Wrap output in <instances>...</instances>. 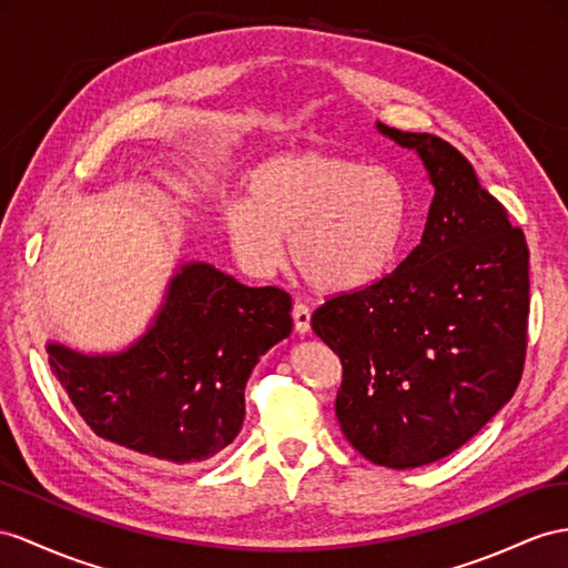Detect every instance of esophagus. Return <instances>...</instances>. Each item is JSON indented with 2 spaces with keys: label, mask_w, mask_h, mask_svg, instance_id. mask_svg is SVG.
<instances>
[{
  "label": "esophagus",
  "mask_w": 568,
  "mask_h": 568,
  "mask_svg": "<svg viewBox=\"0 0 568 568\" xmlns=\"http://www.w3.org/2000/svg\"><path fill=\"white\" fill-rule=\"evenodd\" d=\"M293 318H295V331L297 333H307L310 331V318H312V310L304 302H295L293 307Z\"/></svg>",
  "instance_id": "esophagus-1"
}]
</instances>
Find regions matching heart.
<instances>
[{"label": "heart", "mask_w": 568, "mask_h": 568, "mask_svg": "<svg viewBox=\"0 0 568 568\" xmlns=\"http://www.w3.org/2000/svg\"><path fill=\"white\" fill-rule=\"evenodd\" d=\"M246 199L227 201L232 250L254 273L283 261L322 293L365 287L396 264L413 221V196L396 170L331 153H290L246 174Z\"/></svg>", "instance_id": "heart-1"}]
</instances>
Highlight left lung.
<instances>
[{
  "instance_id": "left-lung-1",
  "label": "left lung",
  "mask_w": 568,
  "mask_h": 568,
  "mask_svg": "<svg viewBox=\"0 0 568 568\" xmlns=\"http://www.w3.org/2000/svg\"><path fill=\"white\" fill-rule=\"evenodd\" d=\"M379 129L429 170L423 242L384 278L331 295L312 328L341 357L345 439L405 470L448 456L511 400L528 351L530 252L454 145Z\"/></svg>"
}]
</instances>
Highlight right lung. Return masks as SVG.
Segmentation results:
<instances>
[{"mask_svg":"<svg viewBox=\"0 0 568 568\" xmlns=\"http://www.w3.org/2000/svg\"><path fill=\"white\" fill-rule=\"evenodd\" d=\"M281 287H246L209 264L174 275L153 328L122 355L48 345L50 369L100 439L168 465H194L242 429L258 357L293 331Z\"/></svg>","mask_w":568,"mask_h":568,"instance_id":"obj_1","label":"right lung"}]
</instances>
